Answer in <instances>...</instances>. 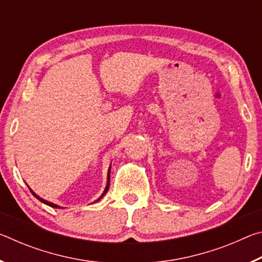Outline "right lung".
Returning <instances> with one entry per match:
<instances>
[{"mask_svg":"<svg viewBox=\"0 0 262 262\" xmlns=\"http://www.w3.org/2000/svg\"><path fill=\"white\" fill-rule=\"evenodd\" d=\"M110 171H111V166H110V170H108V177H107V178H108V180H107V185H106V188H105V190H104V193L103 194H101V196L98 199V200H97V201H99L100 200V199L101 198H103L104 196V195L106 194V193H107V190H108V187H110ZM31 190V193H32L33 195H34V196L35 198H37L38 199V200L39 201H41L42 203H45V205H47V206H50V207H53V208H61L60 206H57V205H54V203H52V202H48V201H46V200H43V199H41L40 196H38V195L37 194H35L34 192H33V190L32 189H30ZM96 201V202H97Z\"/></svg>","mask_w":262,"mask_h":262,"instance_id":"add662e5","label":"right lung"}]
</instances>
